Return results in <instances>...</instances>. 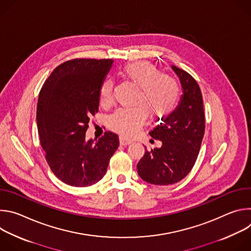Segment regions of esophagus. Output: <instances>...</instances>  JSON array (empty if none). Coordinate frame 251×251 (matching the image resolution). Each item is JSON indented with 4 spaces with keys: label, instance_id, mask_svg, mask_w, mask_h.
<instances>
[{
    "label": "esophagus",
    "instance_id": "1",
    "mask_svg": "<svg viewBox=\"0 0 251 251\" xmlns=\"http://www.w3.org/2000/svg\"><path fill=\"white\" fill-rule=\"evenodd\" d=\"M119 141H120V144L123 145V146L128 145V144H130V143H132V140L128 139V138L125 137V136H120V137H119Z\"/></svg>",
    "mask_w": 251,
    "mask_h": 251
}]
</instances>
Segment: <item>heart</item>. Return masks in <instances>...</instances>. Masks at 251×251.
<instances>
[{
    "label": "heart",
    "mask_w": 251,
    "mask_h": 251,
    "mask_svg": "<svg viewBox=\"0 0 251 251\" xmlns=\"http://www.w3.org/2000/svg\"><path fill=\"white\" fill-rule=\"evenodd\" d=\"M124 81L136 86L131 104L133 108H120L109 119V127L125 136L136 134L144 125L147 116L160 119L169 115L180 98V85L171 75L161 74L154 64L148 61L128 63L120 70ZM99 102L103 107L111 105L113 100V82L104 79L99 86Z\"/></svg>",
    "instance_id": "b5f03b06"
}]
</instances>
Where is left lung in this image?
Returning a JSON list of instances; mask_svg holds the SVG:
<instances>
[{"label": "left lung", "instance_id": "left-lung-1", "mask_svg": "<svg viewBox=\"0 0 251 251\" xmlns=\"http://www.w3.org/2000/svg\"><path fill=\"white\" fill-rule=\"evenodd\" d=\"M180 77L183 95L180 104L163 123L149 134L162 141L160 148L146 152L137 164L138 174L145 182L168 186L180 182L193 169L204 134L203 101L196 79L187 71L172 66Z\"/></svg>", "mask_w": 251, "mask_h": 251}]
</instances>
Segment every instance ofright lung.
<instances>
[{
    "mask_svg": "<svg viewBox=\"0 0 251 251\" xmlns=\"http://www.w3.org/2000/svg\"><path fill=\"white\" fill-rule=\"evenodd\" d=\"M112 59L75 58L59 64L39 95L37 123L46 160L57 178L71 187L91 186L104 176L119 138L105 132L86 140L89 117L98 111L99 86Z\"/></svg>",
    "mask_w": 251,
    "mask_h": 251,
    "instance_id": "add662e5",
    "label": "right lung"
}]
</instances>
